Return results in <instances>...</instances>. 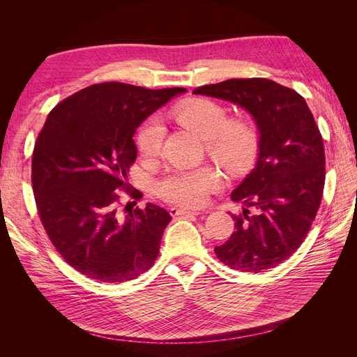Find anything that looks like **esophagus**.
I'll use <instances>...</instances> for the list:
<instances>
[{"mask_svg": "<svg viewBox=\"0 0 357 357\" xmlns=\"http://www.w3.org/2000/svg\"><path fill=\"white\" fill-rule=\"evenodd\" d=\"M171 215H198L199 211L195 210H188V208H178V207H171L169 208Z\"/></svg>", "mask_w": 357, "mask_h": 357, "instance_id": "obj_1", "label": "esophagus"}]
</instances>
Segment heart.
Segmentation results:
<instances>
[{
  "label": "heart",
  "instance_id": "1",
  "mask_svg": "<svg viewBox=\"0 0 357 357\" xmlns=\"http://www.w3.org/2000/svg\"><path fill=\"white\" fill-rule=\"evenodd\" d=\"M171 116L205 139L208 156L225 171L240 174L250 167L257 150L255 128L241 119L229 121L228 112L219 102L207 98L183 101L171 110ZM164 138L165 126L160 117H149L137 134L139 153L147 158L159 155ZM219 185L218 172L211 167H199L168 172L155 183V192L168 202L198 207Z\"/></svg>",
  "mask_w": 357,
  "mask_h": 357
}]
</instances>
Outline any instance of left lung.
<instances>
[{"label":"left lung","mask_w":357,"mask_h":357,"mask_svg":"<svg viewBox=\"0 0 357 357\" xmlns=\"http://www.w3.org/2000/svg\"><path fill=\"white\" fill-rule=\"evenodd\" d=\"M193 93L243 107L261 134L256 167L231 195L243 204L235 231L214 252L241 273L274 268L304 243L321 202L325 149L314 117L298 92L268 79H229Z\"/></svg>","instance_id":"1"}]
</instances>
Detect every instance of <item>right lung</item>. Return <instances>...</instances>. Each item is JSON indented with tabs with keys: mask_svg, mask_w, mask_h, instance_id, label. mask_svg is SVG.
<instances>
[{
	"mask_svg": "<svg viewBox=\"0 0 357 357\" xmlns=\"http://www.w3.org/2000/svg\"><path fill=\"white\" fill-rule=\"evenodd\" d=\"M183 92L105 82L49 113L32 153V190L52 244L83 275L123 283L153 266L171 215L155 204L122 214L119 190L143 197L126 183L137 159L135 129Z\"/></svg>",
	"mask_w": 357,
	"mask_h": 357,
	"instance_id": "1",
	"label": "right lung"
}]
</instances>
